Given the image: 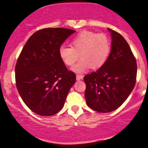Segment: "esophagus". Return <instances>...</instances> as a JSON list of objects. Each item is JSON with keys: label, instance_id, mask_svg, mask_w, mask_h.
Returning a JSON list of instances; mask_svg holds the SVG:
<instances>
[{"label": "esophagus", "instance_id": "obj_1", "mask_svg": "<svg viewBox=\"0 0 148 148\" xmlns=\"http://www.w3.org/2000/svg\"><path fill=\"white\" fill-rule=\"evenodd\" d=\"M82 78H83V76L82 75H80V74H77V75H76V80H82Z\"/></svg>", "mask_w": 148, "mask_h": 148}]
</instances>
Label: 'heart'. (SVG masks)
I'll return each instance as SVG.
<instances>
[{"label":"heart","mask_w":148,"mask_h":148,"mask_svg":"<svg viewBox=\"0 0 148 148\" xmlns=\"http://www.w3.org/2000/svg\"><path fill=\"white\" fill-rule=\"evenodd\" d=\"M71 47L62 45L59 49L61 60L66 66H74L80 58L79 62L73 67L75 72L83 73L90 67L101 68L107 62L111 52V42L104 34L90 31H82L72 39Z\"/></svg>","instance_id":"b5f03b06"}]
</instances>
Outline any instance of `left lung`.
Wrapping results in <instances>:
<instances>
[{
    "label": "left lung",
    "instance_id": "1",
    "mask_svg": "<svg viewBox=\"0 0 148 148\" xmlns=\"http://www.w3.org/2000/svg\"><path fill=\"white\" fill-rule=\"evenodd\" d=\"M108 29L112 39L109 58L96 72L84 77L86 104L101 113L114 111L126 101L135 85L137 71L135 58L125 39Z\"/></svg>",
    "mask_w": 148,
    "mask_h": 148
}]
</instances>
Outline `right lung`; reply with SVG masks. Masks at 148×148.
Listing matches in <instances>:
<instances>
[{
	"mask_svg": "<svg viewBox=\"0 0 148 148\" xmlns=\"http://www.w3.org/2000/svg\"><path fill=\"white\" fill-rule=\"evenodd\" d=\"M71 29L45 28L29 37L17 59L15 82L21 99L32 111L40 116L54 115L64 107L76 74L68 71L59 49Z\"/></svg>",
	"mask_w": 148,
	"mask_h": 148,
	"instance_id": "obj_1",
	"label": "right lung"
}]
</instances>
